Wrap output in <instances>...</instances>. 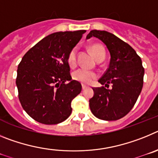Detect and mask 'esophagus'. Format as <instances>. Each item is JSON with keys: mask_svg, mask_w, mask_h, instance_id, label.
Returning a JSON list of instances; mask_svg holds the SVG:
<instances>
[{"mask_svg": "<svg viewBox=\"0 0 158 158\" xmlns=\"http://www.w3.org/2000/svg\"><path fill=\"white\" fill-rule=\"evenodd\" d=\"M85 89H87V86L82 85V89H83V90H85Z\"/></svg>", "mask_w": 158, "mask_h": 158, "instance_id": "1", "label": "esophagus"}]
</instances>
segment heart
<instances>
[{
	"mask_svg": "<svg viewBox=\"0 0 158 158\" xmlns=\"http://www.w3.org/2000/svg\"><path fill=\"white\" fill-rule=\"evenodd\" d=\"M90 50H91L93 56L96 60L100 58H104V50L100 45L93 44L90 47ZM77 54V48L73 47L68 54L67 61H68V64L71 67H73L76 65ZM96 77H97V75H96V73L88 70V69H84V68H80V69H77V70L73 73V78L75 81H77L81 82L82 84H85V85H89V84L92 83L93 81L96 80Z\"/></svg>",
	"mask_w": 158,
	"mask_h": 158,
	"instance_id": "1",
	"label": "heart"
}]
</instances>
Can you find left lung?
Segmentation results:
<instances>
[{
	"label": "left lung",
	"instance_id": "obj_1",
	"mask_svg": "<svg viewBox=\"0 0 158 158\" xmlns=\"http://www.w3.org/2000/svg\"><path fill=\"white\" fill-rule=\"evenodd\" d=\"M96 37L107 47L111 55L109 67L98 81L104 86L94 88L89 107L96 118L117 120L127 115L136 103L143 86L142 60L129 44L105 31L93 30L86 39Z\"/></svg>",
	"mask_w": 158,
	"mask_h": 158
}]
</instances>
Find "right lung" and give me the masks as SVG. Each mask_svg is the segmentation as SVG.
<instances>
[{"label":"right lung","instance_id":"add662e5","mask_svg":"<svg viewBox=\"0 0 158 158\" xmlns=\"http://www.w3.org/2000/svg\"><path fill=\"white\" fill-rule=\"evenodd\" d=\"M85 32L49 35L31 47L19 62L16 81L19 102L37 122L58 124L70 115L71 102L82 87L80 82L72 81L67 58ZM67 80L71 82L65 84Z\"/></svg>","mask_w":158,"mask_h":158}]
</instances>
